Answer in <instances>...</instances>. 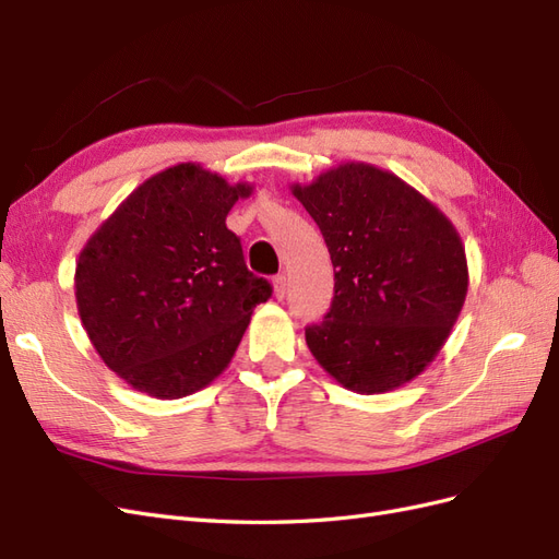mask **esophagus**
I'll return each mask as SVG.
<instances>
[{"label": "esophagus", "instance_id": "34e87169", "mask_svg": "<svg viewBox=\"0 0 559 559\" xmlns=\"http://www.w3.org/2000/svg\"><path fill=\"white\" fill-rule=\"evenodd\" d=\"M286 286H289V280H286V275H277L273 280V292H275V298H284L286 296Z\"/></svg>", "mask_w": 559, "mask_h": 559}]
</instances>
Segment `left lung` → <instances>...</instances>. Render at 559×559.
Here are the masks:
<instances>
[{
  "mask_svg": "<svg viewBox=\"0 0 559 559\" xmlns=\"http://www.w3.org/2000/svg\"><path fill=\"white\" fill-rule=\"evenodd\" d=\"M292 191L324 235L335 273L331 310L306 329L312 357L357 394L411 382L466 300L460 233L411 183L370 163H343Z\"/></svg>",
  "mask_w": 559,
  "mask_h": 559,
  "instance_id": "8db88e82",
  "label": "left lung"
}]
</instances>
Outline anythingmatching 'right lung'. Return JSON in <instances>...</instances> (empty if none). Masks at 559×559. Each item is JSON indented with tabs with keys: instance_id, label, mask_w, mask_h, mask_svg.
<instances>
[{
	"instance_id": "add662e5",
	"label": "right lung",
	"mask_w": 559,
	"mask_h": 559,
	"mask_svg": "<svg viewBox=\"0 0 559 559\" xmlns=\"http://www.w3.org/2000/svg\"><path fill=\"white\" fill-rule=\"evenodd\" d=\"M249 195V183L179 163L140 183L81 249V324L138 392L181 399L207 386L273 294L226 228L230 207Z\"/></svg>"
}]
</instances>
